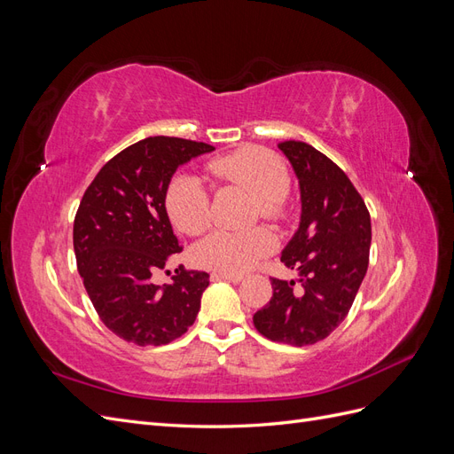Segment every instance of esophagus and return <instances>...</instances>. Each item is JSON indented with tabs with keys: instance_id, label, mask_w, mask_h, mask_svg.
I'll list each match as a JSON object with an SVG mask.
<instances>
[{
	"instance_id": "34e87169",
	"label": "esophagus",
	"mask_w": 454,
	"mask_h": 454,
	"mask_svg": "<svg viewBox=\"0 0 454 454\" xmlns=\"http://www.w3.org/2000/svg\"><path fill=\"white\" fill-rule=\"evenodd\" d=\"M212 278H214V280H229V282H235V284H239V282H242V280H244V274H239V272H222V270H217V272H214V274H212Z\"/></svg>"
}]
</instances>
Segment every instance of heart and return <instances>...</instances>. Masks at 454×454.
I'll return each instance as SVG.
<instances>
[{"label": "heart", "instance_id": "obj_1", "mask_svg": "<svg viewBox=\"0 0 454 454\" xmlns=\"http://www.w3.org/2000/svg\"><path fill=\"white\" fill-rule=\"evenodd\" d=\"M208 172L217 184L239 187L254 195L261 217L277 223L286 217V195L292 185V176L286 162L272 151L254 145L242 147L212 159ZM164 208L177 231L191 237L202 235L212 217L210 191L200 177L177 172L164 191ZM274 248L277 237L263 227L246 232L215 231L195 246L193 259L204 269L244 272L272 254Z\"/></svg>", "mask_w": 454, "mask_h": 454}]
</instances>
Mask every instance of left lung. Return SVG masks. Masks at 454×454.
Returning a JSON list of instances; mask_svg holds the SVG:
<instances>
[{"mask_svg":"<svg viewBox=\"0 0 454 454\" xmlns=\"http://www.w3.org/2000/svg\"><path fill=\"white\" fill-rule=\"evenodd\" d=\"M301 187V223L280 261L299 272L301 286L270 278L272 297L254 314L257 332L277 342L307 347L347 318L369 265L371 217L348 176L318 149L287 140Z\"/></svg>","mask_w":454,"mask_h":454,"instance_id":"1","label":"left lung"}]
</instances>
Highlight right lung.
Listing matches in <instances>:
<instances>
[{"instance_id":"right-lung-1","label":"right lung","mask_w":454,"mask_h":454,"mask_svg":"<svg viewBox=\"0 0 454 454\" xmlns=\"http://www.w3.org/2000/svg\"><path fill=\"white\" fill-rule=\"evenodd\" d=\"M212 145L151 136L109 159L87 187L74 222V250L85 290L107 329L138 347L168 345L193 325L210 274L176 269L153 277L184 248L164 208L180 164Z\"/></svg>"}]
</instances>
